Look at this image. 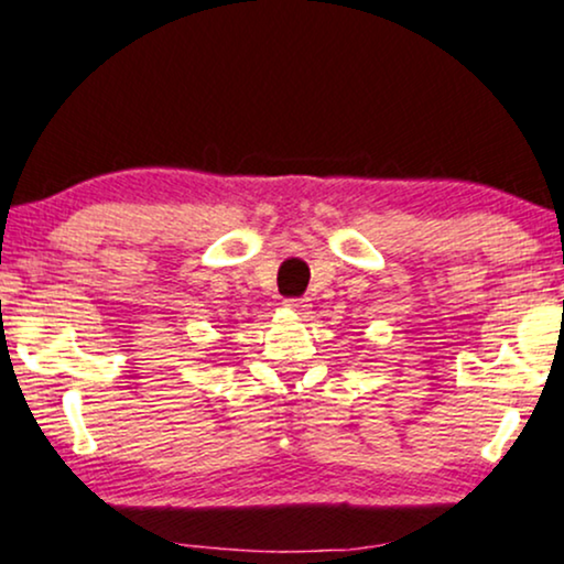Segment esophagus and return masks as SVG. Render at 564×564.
I'll list each match as a JSON object with an SVG mask.
<instances>
[{"mask_svg": "<svg viewBox=\"0 0 564 564\" xmlns=\"http://www.w3.org/2000/svg\"><path fill=\"white\" fill-rule=\"evenodd\" d=\"M284 306H288L290 311H297V314H303V311L308 308V303L301 301V297H290V301H284Z\"/></svg>", "mask_w": 564, "mask_h": 564, "instance_id": "34e87169", "label": "esophagus"}]
</instances>
